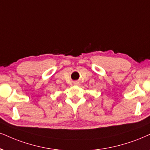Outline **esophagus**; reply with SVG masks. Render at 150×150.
<instances>
[{
	"mask_svg": "<svg viewBox=\"0 0 150 150\" xmlns=\"http://www.w3.org/2000/svg\"><path fill=\"white\" fill-rule=\"evenodd\" d=\"M74 85L75 86H79V85H80V83L78 82V81H76V82H74Z\"/></svg>",
	"mask_w": 150,
	"mask_h": 150,
	"instance_id": "obj_1",
	"label": "esophagus"
}]
</instances>
